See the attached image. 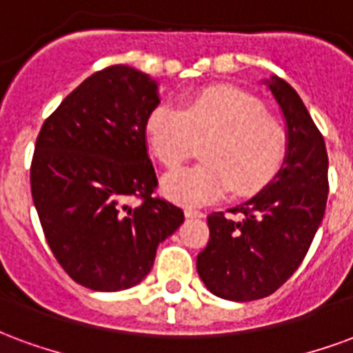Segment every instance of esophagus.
I'll return each instance as SVG.
<instances>
[{"instance_id":"esophagus-1","label":"esophagus","mask_w":353,"mask_h":353,"mask_svg":"<svg viewBox=\"0 0 353 353\" xmlns=\"http://www.w3.org/2000/svg\"><path fill=\"white\" fill-rule=\"evenodd\" d=\"M185 217H189V219H194V217H204V214L202 212H199V210H191V208H187L185 210Z\"/></svg>"}]
</instances>
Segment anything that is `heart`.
Returning a JSON list of instances; mask_svg holds the SVG:
<instances>
[{
	"mask_svg": "<svg viewBox=\"0 0 353 353\" xmlns=\"http://www.w3.org/2000/svg\"><path fill=\"white\" fill-rule=\"evenodd\" d=\"M145 136L154 157L176 168L196 143L204 164L172 172L162 179V192L185 206H200L232 191L252 196L278 176L288 153V136L265 115L255 96L234 87H208L181 103H161L149 113Z\"/></svg>",
	"mask_w": 353,
	"mask_h": 353,
	"instance_id": "heart-1",
	"label": "heart"
}]
</instances>
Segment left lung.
I'll use <instances>...</instances> for the list:
<instances>
[{
  "mask_svg": "<svg viewBox=\"0 0 353 353\" xmlns=\"http://www.w3.org/2000/svg\"><path fill=\"white\" fill-rule=\"evenodd\" d=\"M265 85L278 101L288 126L283 166L253 199L232 210L208 215L210 240L196 257V270L214 295L227 301H257L291 278L308 253L325 214V141L295 88L272 75Z\"/></svg>",
  "mask_w": 353,
  "mask_h": 353,
  "instance_id": "obj_1",
  "label": "left lung"
}]
</instances>
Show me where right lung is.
Listing matches in <instances>:
<instances>
[{"instance_id":"add662e5","label":"right lung","mask_w":353,"mask_h":353,"mask_svg":"<svg viewBox=\"0 0 353 353\" xmlns=\"http://www.w3.org/2000/svg\"><path fill=\"white\" fill-rule=\"evenodd\" d=\"M159 101L147 73L111 65L65 96L35 141L30 181L47 244L70 278L94 291L139 283L185 219L153 196L145 121Z\"/></svg>"}]
</instances>
